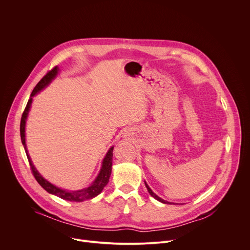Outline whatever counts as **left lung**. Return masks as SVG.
Instances as JSON below:
<instances>
[{
    "mask_svg": "<svg viewBox=\"0 0 250 250\" xmlns=\"http://www.w3.org/2000/svg\"><path fill=\"white\" fill-rule=\"evenodd\" d=\"M145 183H146V188H147V191H148V193H149V194H150V195H151V196H152L154 199H156L157 201H159V202H161V203H164V204H169L168 202H166V201L162 200V199H161V198H159L157 195H155V194L152 192V190H151V189L148 187V185L146 184V182H145Z\"/></svg>",
    "mask_w": 250,
    "mask_h": 250,
    "instance_id": "1",
    "label": "left lung"
}]
</instances>
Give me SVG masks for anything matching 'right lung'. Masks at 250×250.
Wrapping results in <instances>:
<instances>
[{"label":"right lung","instance_id":"add662e5","mask_svg":"<svg viewBox=\"0 0 250 250\" xmlns=\"http://www.w3.org/2000/svg\"><path fill=\"white\" fill-rule=\"evenodd\" d=\"M57 72H58V68H57V66H55L50 71H48V72L42 78V80L37 84V86L34 87L33 91L31 92L30 98H29V100L26 104V106H25V109L22 113L21 120V127H20L21 138L22 145L24 146V150H25V153H26V156H27V159H28L30 170L32 172V175L35 178V180L39 182V184L46 192H48L50 194H53V195L63 199V200L70 201V202H83V201H87V200H90V199L98 196L103 191V189L105 187V185L108 184V182L110 180L111 173H112L114 147L110 148V150L108 151V153H106L105 157L104 158L102 169H101L98 177L96 178V180L92 183V185L89 186L86 189H83V190H80V191H75V192H68V191L59 189V188L55 187L54 185H52L51 183H49L48 181H46L44 178L38 172V170L34 168L31 160H30V157L27 154V150H26V147H25V134H24L25 120H26V117H27V114H28V111H29V108H30V104H31V102H32V97L38 92L42 90L45 86H47L50 83V81L57 75Z\"/></svg>","mask_w":250,"mask_h":250}]
</instances>
